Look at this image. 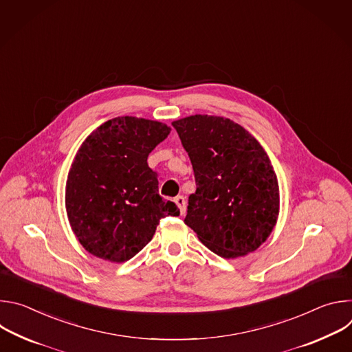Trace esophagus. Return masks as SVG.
<instances>
[{
	"mask_svg": "<svg viewBox=\"0 0 352 352\" xmlns=\"http://www.w3.org/2000/svg\"><path fill=\"white\" fill-rule=\"evenodd\" d=\"M174 202L178 205L181 214H185V212H186V202H185V197L179 195V196H177V197L174 199Z\"/></svg>",
	"mask_w": 352,
	"mask_h": 352,
	"instance_id": "1",
	"label": "esophagus"
}]
</instances>
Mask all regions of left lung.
Here are the masks:
<instances>
[{"label":"left lung","instance_id":"1","mask_svg":"<svg viewBox=\"0 0 352 352\" xmlns=\"http://www.w3.org/2000/svg\"><path fill=\"white\" fill-rule=\"evenodd\" d=\"M173 126L196 182L185 224L224 259L254 252L272 234L280 208L278 182L267 153L228 118L196 114Z\"/></svg>","mask_w":352,"mask_h":352}]
</instances>
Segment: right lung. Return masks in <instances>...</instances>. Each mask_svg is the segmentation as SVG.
<instances>
[{"instance_id":"obj_1","label":"right lung","mask_w":352,"mask_h":352,"mask_svg":"<svg viewBox=\"0 0 352 352\" xmlns=\"http://www.w3.org/2000/svg\"><path fill=\"white\" fill-rule=\"evenodd\" d=\"M170 131L157 121L118 117L82 143L68 174L65 208L89 254L129 261L152 241L163 217L179 214L159 195L157 173L147 166L148 153Z\"/></svg>"}]
</instances>
